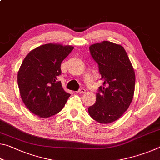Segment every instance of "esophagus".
Masks as SVG:
<instances>
[{"instance_id": "obj_1", "label": "esophagus", "mask_w": 160, "mask_h": 160, "mask_svg": "<svg viewBox=\"0 0 160 160\" xmlns=\"http://www.w3.org/2000/svg\"><path fill=\"white\" fill-rule=\"evenodd\" d=\"M85 92H86V90H85V89H84V88H81V89H80V90L77 92V93L84 94V93H85Z\"/></svg>"}]
</instances>
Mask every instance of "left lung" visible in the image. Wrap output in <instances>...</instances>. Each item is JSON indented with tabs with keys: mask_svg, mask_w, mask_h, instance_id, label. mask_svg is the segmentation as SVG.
<instances>
[{
	"mask_svg": "<svg viewBox=\"0 0 160 160\" xmlns=\"http://www.w3.org/2000/svg\"><path fill=\"white\" fill-rule=\"evenodd\" d=\"M92 56L99 66L103 85L89 114L100 123H110L128 109L133 98L135 71L124 48L109 41L92 44Z\"/></svg>",
	"mask_w": 160,
	"mask_h": 160,
	"instance_id": "left-lung-1",
	"label": "left lung"
}]
</instances>
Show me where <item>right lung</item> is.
<instances>
[{
    "label": "right lung",
    "instance_id": "1",
    "mask_svg": "<svg viewBox=\"0 0 160 160\" xmlns=\"http://www.w3.org/2000/svg\"><path fill=\"white\" fill-rule=\"evenodd\" d=\"M74 47L49 43L32 50L18 72L21 99L26 107L40 118H48L63 109L70 94L62 88L58 76L61 62Z\"/></svg>",
    "mask_w": 160,
    "mask_h": 160
}]
</instances>
